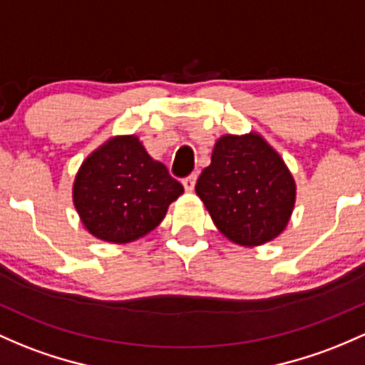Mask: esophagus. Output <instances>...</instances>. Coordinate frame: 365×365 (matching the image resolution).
<instances>
[{
    "instance_id": "obj_1",
    "label": "esophagus",
    "mask_w": 365,
    "mask_h": 365,
    "mask_svg": "<svg viewBox=\"0 0 365 365\" xmlns=\"http://www.w3.org/2000/svg\"><path fill=\"white\" fill-rule=\"evenodd\" d=\"M195 182H197V175H190V176H187L185 180H183V189H185L187 192H192L194 190V187H195Z\"/></svg>"
}]
</instances>
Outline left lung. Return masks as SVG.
Here are the masks:
<instances>
[{
	"instance_id": "1",
	"label": "left lung",
	"mask_w": 365,
	"mask_h": 365,
	"mask_svg": "<svg viewBox=\"0 0 365 365\" xmlns=\"http://www.w3.org/2000/svg\"><path fill=\"white\" fill-rule=\"evenodd\" d=\"M223 235L244 247L262 246L286 230L296 182L279 152L262 135H223L195 185Z\"/></svg>"
}]
</instances>
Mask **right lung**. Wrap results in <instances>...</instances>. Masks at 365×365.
I'll return each mask as SVG.
<instances>
[{"label": "right lung", "instance_id": "obj_1", "mask_svg": "<svg viewBox=\"0 0 365 365\" xmlns=\"http://www.w3.org/2000/svg\"><path fill=\"white\" fill-rule=\"evenodd\" d=\"M182 194V183L147 154L137 135L103 142L83 161L72 185V202L86 230L114 244L154 230Z\"/></svg>", "mask_w": 365, "mask_h": 365}]
</instances>
